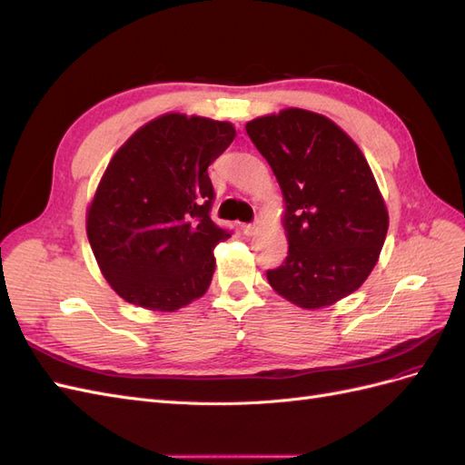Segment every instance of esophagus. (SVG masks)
<instances>
[{
  "mask_svg": "<svg viewBox=\"0 0 465 465\" xmlns=\"http://www.w3.org/2000/svg\"><path fill=\"white\" fill-rule=\"evenodd\" d=\"M242 232H243L245 235H255V233H257V225H255V223H243V225H242Z\"/></svg>",
  "mask_w": 465,
  "mask_h": 465,
  "instance_id": "esophagus-1",
  "label": "esophagus"
}]
</instances>
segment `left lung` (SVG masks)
<instances>
[{"label":"left lung","mask_w":465,"mask_h":465,"mask_svg":"<svg viewBox=\"0 0 465 465\" xmlns=\"http://www.w3.org/2000/svg\"><path fill=\"white\" fill-rule=\"evenodd\" d=\"M245 130L284 194L288 257L267 271L269 284L308 310L352 294L388 233L366 157L333 121L303 109L255 118Z\"/></svg>","instance_id":"obj_1"}]
</instances>
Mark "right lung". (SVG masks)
<instances>
[{"instance_id":"right-lung-1","label":"right lung","mask_w":465,"mask_h":465,"mask_svg":"<svg viewBox=\"0 0 465 465\" xmlns=\"http://www.w3.org/2000/svg\"><path fill=\"white\" fill-rule=\"evenodd\" d=\"M233 138L230 123L163 114L113 155L87 210V237L118 296L175 312L208 290L214 247L232 235L210 218L208 165Z\"/></svg>"}]
</instances>
